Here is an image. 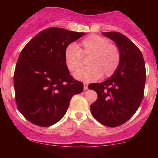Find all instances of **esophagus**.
<instances>
[{"mask_svg":"<svg viewBox=\"0 0 158 158\" xmlns=\"http://www.w3.org/2000/svg\"><path fill=\"white\" fill-rule=\"evenodd\" d=\"M88 84L87 83H84L83 84V89H84V90H88Z\"/></svg>","mask_w":158,"mask_h":158,"instance_id":"1","label":"esophagus"}]
</instances>
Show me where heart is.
Masks as SVG:
<instances>
[{
  "label": "heart",
  "instance_id": "heart-1",
  "mask_svg": "<svg viewBox=\"0 0 158 158\" xmlns=\"http://www.w3.org/2000/svg\"><path fill=\"white\" fill-rule=\"evenodd\" d=\"M89 55L88 67L80 69L73 74L77 81L90 83L102 76H111L117 70L120 62V52L116 45L103 36L92 34L80 43V49L75 44H70L64 49V62L70 71H75L83 63L82 55Z\"/></svg>",
  "mask_w": 158,
  "mask_h": 158
}]
</instances>
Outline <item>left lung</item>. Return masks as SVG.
<instances>
[{"label": "left lung", "instance_id": "1", "mask_svg": "<svg viewBox=\"0 0 158 158\" xmlns=\"http://www.w3.org/2000/svg\"><path fill=\"white\" fill-rule=\"evenodd\" d=\"M113 41L120 52V62L111 77L88 88L98 94L90 105L94 117L106 127H115L127 122L137 111L144 96L146 70L139 48L124 34L103 32Z\"/></svg>", "mask_w": 158, "mask_h": 158}]
</instances>
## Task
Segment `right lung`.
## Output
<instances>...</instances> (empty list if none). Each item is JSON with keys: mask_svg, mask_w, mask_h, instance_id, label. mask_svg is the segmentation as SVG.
<instances>
[{"mask_svg": "<svg viewBox=\"0 0 158 158\" xmlns=\"http://www.w3.org/2000/svg\"><path fill=\"white\" fill-rule=\"evenodd\" d=\"M84 32L52 27L40 31L21 52L14 83L17 107L30 122L49 127L61 119L83 84L73 79L65 62L66 47Z\"/></svg>", "mask_w": 158, "mask_h": 158, "instance_id": "add662e5", "label": "right lung"}]
</instances>
